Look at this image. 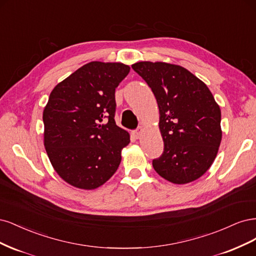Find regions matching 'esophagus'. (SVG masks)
Here are the masks:
<instances>
[{"mask_svg":"<svg viewBox=\"0 0 256 256\" xmlns=\"http://www.w3.org/2000/svg\"><path fill=\"white\" fill-rule=\"evenodd\" d=\"M142 130L139 128L138 130H136L133 132V137L136 138V139H138V138H140V136H142Z\"/></svg>","mask_w":256,"mask_h":256,"instance_id":"esophagus-1","label":"esophagus"}]
</instances>
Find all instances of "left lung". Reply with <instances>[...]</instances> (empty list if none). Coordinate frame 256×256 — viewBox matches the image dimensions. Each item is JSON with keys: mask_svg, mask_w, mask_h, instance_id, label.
I'll list each match as a JSON object with an SVG mask.
<instances>
[{"mask_svg": "<svg viewBox=\"0 0 256 256\" xmlns=\"http://www.w3.org/2000/svg\"><path fill=\"white\" fill-rule=\"evenodd\" d=\"M132 68L156 98L164 153L153 160L164 180L182 185L210 169L222 138L221 110L210 90L192 72L162 62H139Z\"/></svg>", "mask_w": 256, "mask_h": 256, "instance_id": "8db88e82", "label": "left lung"}]
</instances>
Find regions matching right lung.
<instances>
[{
  "instance_id": "obj_1",
  "label": "right lung",
  "mask_w": 256,
  "mask_h": 256,
  "mask_svg": "<svg viewBox=\"0 0 256 256\" xmlns=\"http://www.w3.org/2000/svg\"><path fill=\"white\" fill-rule=\"evenodd\" d=\"M130 67L92 62L57 84L44 110V144L54 170L73 187L92 190L117 171L130 134L114 122V90Z\"/></svg>"
}]
</instances>
